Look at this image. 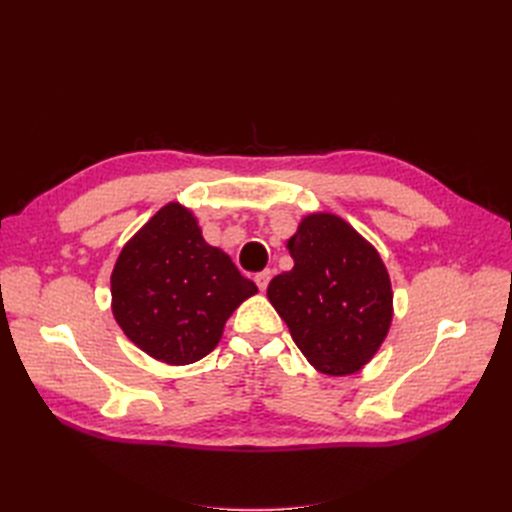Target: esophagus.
I'll return each instance as SVG.
<instances>
[{
	"label": "esophagus",
	"mask_w": 512,
	"mask_h": 512,
	"mask_svg": "<svg viewBox=\"0 0 512 512\" xmlns=\"http://www.w3.org/2000/svg\"><path fill=\"white\" fill-rule=\"evenodd\" d=\"M271 269H265V271H260V273H256L254 275V282H256V286L260 288V290H265L267 286H269V280H271Z\"/></svg>",
	"instance_id": "1"
}]
</instances>
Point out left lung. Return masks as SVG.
<instances>
[{"mask_svg": "<svg viewBox=\"0 0 512 512\" xmlns=\"http://www.w3.org/2000/svg\"><path fill=\"white\" fill-rule=\"evenodd\" d=\"M286 247L294 267L271 280V305L318 371L354 374L374 359L393 320L380 254L333 213L305 215Z\"/></svg>", "mask_w": 512, "mask_h": 512, "instance_id": "1", "label": "left lung"}]
</instances>
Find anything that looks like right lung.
<instances>
[{
    "instance_id": "obj_1",
    "label": "right lung",
    "mask_w": 512,
    "mask_h": 512,
    "mask_svg": "<svg viewBox=\"0 0 512 512\" xmlns=\"http://www.w3.org/2000/svg\"><path fill=\"white\" fill-rule=\"evenodd\" d=\"M258 288L203 239L179 203L164 205L123 245L111 275L113 316L153 359L190 365L207 356L230 314Z\"/></svg>"
}]
</instances>
